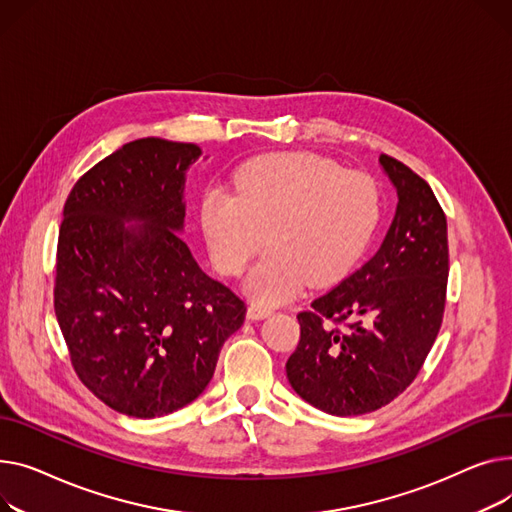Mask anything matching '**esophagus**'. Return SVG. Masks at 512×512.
I'll return each instance as SVG.
<instances>
[{
  "instance_id": "esophagus-1",
  "label": "esophagus",
  "mask_w": 512,
  "mask_h": 512,
  "mask_svg": "<svg viewBox=\"0 0 512 512\" xmlns=\"http://www.w3.org/2000/svg\"><path fill=\"white\" fill-rule=\"evenodd\" d=\"M270 314H273V308H266L262 304H250L248 306V318L250 320H262V318H268Z\"/></svg>"
}]
</instances>
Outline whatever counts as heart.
Returning <instances> with one entry per match:
<instances>
[{
    "label": "heart",
    "mask_w": 512,
    "mask_h": 512,
    "mask_svg": "<svg viewBox=\"0 0 512 512\" xmlns=\"http://www.w3.org/2000/svg\"><path fill=\"white\" fill-rule=\"evenodd\" d=\"M382 219L370 175L314 153H273L237 169L233 192L208 190L200 225L215 268L239 277L268 244L246 283L258 304H283L310 281H343L368 252Z\"/></svg>",
    "instance_id": "heart-1"
}]
</instances>
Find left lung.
Here are the masks:
<instances>
[{"label": "left lung", "mask_w": 512, "mask_h": 512, "mask_svg": "<svg viewBox=\"0 0 512 512\" xmlns=\"http://www.w3.org/2000/svg\"><path fill=\"white\" fill-rule=\"evenodd\" d=\"M378 161L399 196L395 219L362 268L297 314L302 335L285 366L299 397L341 417L376 411L415 380L446 302L444 210L426 179L388 155Z\"/></svg>", "instance_id": "8db88e82"}]
</instances>
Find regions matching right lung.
Returning <instances> with one entry per match:
<instances>
[{
    "label": "right lung",
    "instance_id": "add662e5",
    "mask_svg": "<svg viewBox=\"0 0 512 512\" xmlns=\"http://www.w3.org/2000/svg\"><path fill=\"white\" fill-rule=\"evenodd\" d=\"M200 155L190 142H128L88 169L64 204L55 316L82 384L130 417L198 399L246 318L242 299L177 235L186 171Z\"/></svg>",
    "mask_w": 512,
    "mask_h": 512
}]
</instances>
